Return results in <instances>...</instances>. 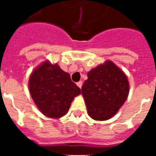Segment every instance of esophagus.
<instances>
[{"instance_id":"34e87169","label":"esophagus","mask_w":156,"mask_h":156,"mask_svg":"<svg viewBox=\"0 0 156 156\" xmlns=\"http://www.w3.org/2000/svg\"><path fill=\"white\" fill-rule=\"evenodd\" d=\"M77 85H78V87L79 88L82 87V86H83V82L82 81H79L78 83H77Z\"/></svg>"}]
</instances>
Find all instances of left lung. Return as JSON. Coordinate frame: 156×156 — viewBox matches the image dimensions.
<instances>
[{
    "instance_id": "1",
    "label": "left lung",
    "mask_w": 156,
    "mask_h": 156,
    "mask_svg": "<svg viewBox=\"0 0 156 156\" xmlns=\"http://www.w3.org/2000/svg\"><path fill=\"white\" fill-rule=\"evenodd\" d=\"M82 87L89 116L106 121L115 115L128 97L129 85L123 71L111 61L92 69Z\"/></svg>"
}]
</instances>
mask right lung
<instances>
[{
  "instance_id": "right-lung-1",
  "label": "right lung",
  "mask_w": 156,
  "mask_h": 156,
  "mask_svg": "<svg viewBox=\"0 0 156 156\" xmlns=\"http://www.w3.org/2000/svg\"><path fill=\"white\" fill-rule=\"evenodd\" d=\"M29 90L35 105L44 116L60 118L68 112L73 98L81 94L70 75L48 61L35 68L29 78Z\"/></svg>"
}]
</instances>
